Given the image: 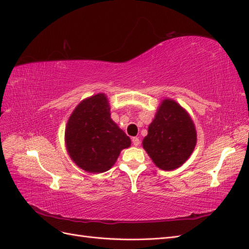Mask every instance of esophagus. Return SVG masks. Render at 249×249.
<instances>
[{
    "label": "esophagus",
    "mask_w": 249,
    "mask_h": 249,
    "mask_svg": "<svg viewBox=\"0 0 249 249\" xmlns=\"http://www.w3.org/2000/svg\"><path fill=\"white\" fill-rule=\"evenodd\" d=\"M132 144L133 146H139L140 145V140L138 138H132Z\"/></svg>",
    "instance_id": "1"
}]
</instances>
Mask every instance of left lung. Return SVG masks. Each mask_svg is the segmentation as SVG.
<instances>
[{
	"mask_svg": "<svg viewBox=\"0 0 249 249\" xmlns=\"http://www.w3.org/2000/svg\"><path fill=\"white\" fill-rule=\"evenodd\" d=\"M195 125L187 110L165 99L148 127L143 147L156 167L171 171L188 160L196 146Z\"/></svg>",
	"mask_w": 249,
	"mask_h": 249,
	"instance_id": "left-lung-1",
	"label": "left lung"
}]
</instances>
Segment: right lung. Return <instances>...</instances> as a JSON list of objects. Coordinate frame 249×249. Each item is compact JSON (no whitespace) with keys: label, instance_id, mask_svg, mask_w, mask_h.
Listing matches in <instances>:
<instances>
[{"label":"right lung","instance_id":"right-lung-1","mask_svg":"<svg viewBox=\"0 0 249 249\" xmlns=\"http://www.w3.org/2000/svg\"><path fill=\"white\" fill-rule=\"evenodd\" d=\"M65 139L70 158L90 173L107 171L120 152L131 144L129 137L111 120L107 97L102 93L76 106L68 121Z\"/></svg>","mask_w":249,"mask_h":249}]
</instances>
